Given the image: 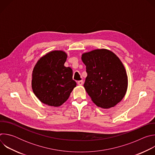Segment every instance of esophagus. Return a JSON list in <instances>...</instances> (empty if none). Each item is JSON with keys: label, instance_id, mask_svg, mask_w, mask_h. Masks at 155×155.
Masks as SVG:
<instances>
[{"label": "esophagus", "instance_id": "esophagus-1", "mask_svg": "<svg viewBox=\"0 0 155 155\" xmlns=\"http://www.w3.org/2000/svg\"><path fill=\"white\" fill-rule=\"evenodd\" d=\"M77 84H78V85H82L83 84V80H80V81H78V82H77Z\"/></svg>", "mask_w": 155, "mask_h": 155}]
</instances>
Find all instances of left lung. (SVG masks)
<instances>
[{
  "instance_id": "left-lung-1",
  "label": "left lung",
  "mask_w": 155,
  "mask_h": 155,
  "mask_svg": "<svg viewBox=\"0 0 155 155\" xmlns=\"http://www.w3.org/2000/svg\"><path fill=\"white\" fill-rule=\"evenodd\" d=\"M81 59L87 74L84 87L93 102L107 108L120 102L126 93L127 77L120 59L101 49L83 54Z\"/></svg>"
}]
</instances>
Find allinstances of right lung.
<instances>
[{
    "label": "right lung",
    "mask_w": 155,
    "mask_h": 155,
    "mask_svg": "<svg viewBox=\"0 0 155 155\" xmlns=\"http://www.w3.org/2000/svg\"><path fill=\"white\" fill-rule=\"evenodd\" d=\"M67 54L53 51L41 57L32 72V87L38 99L47 105L59 107L68 99L76 82L72 70L65 68Z\"/></svg>",
    "instance_id": "1"
}]
</instances>
